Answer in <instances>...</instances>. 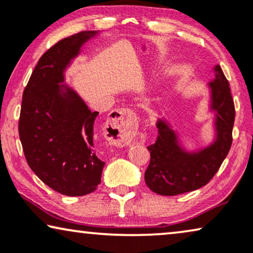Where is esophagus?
<instances>
[{
    "label": "esophagus",
    "instance_id": "1",
    "mask_svg": "<svg viewBox=\"0 0 253 253\" xmlns=\"http://www.w3.org/2000/svg\"><path fill=\"white\" fill-rule=\"evenodd\" d=\"M137 119L129 109L114 110L107 121L106 126L110 129L108 139L116 141L123 146L131 144V132L136 126Z\"/></svg>",
    "mask_w": 253,
    "mask_h": 253
}]
</instances>
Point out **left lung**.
I'll use <instances>...</instances> for the list:
<instances>
[{
	"label": "left lung",
	"instance_id": "left-lung-1",
	"mask_svg": "<svg viewBox=\"0 0 253 253\" xmlns=\"http://www.w3.org/2000/svg\"><path fill=\"white\" fill-rule=\"evenodd\" d=\"M214 79L210 88V110L214 113V140L197 151L182 146L177 131L165 119H158L159 136L148 151L150 165L145 182L152 191L161 196H176L206 185L219 170L233 143L235 107L229 83L220 65L213 68Z\"/></svg>",
	"mask_w": 253,
	"mask_h": 253
}]
</instances>
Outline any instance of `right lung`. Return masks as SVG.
Segmentation results:
<instances>
[{
	"instance_id": "add662e5",
	"label": "right lung",
	"mask_w": 253,
	"mask_h": 253,
	"mask_svg": "<svg viewBox=\"0 0 253 253\" xmlns=\"http://www.w3.org/2000/svg\"><path fill=\"white\" fill-rule=\"evenodd\" d=\"M98 31H84L58 41L34 68L23 93L19 138L30 168L62 195L94 191L105 162L94 147L95 119L65 82V70Z\"/></svg>"
}]
</instances>
